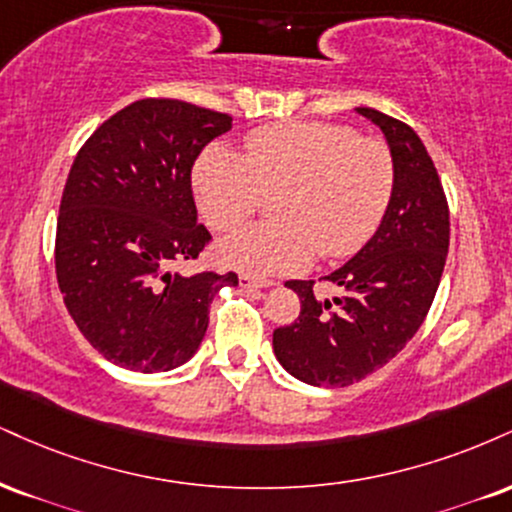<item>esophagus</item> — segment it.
I'll return each instance as SVG.
<instances>
[{"mask_svg":"<svg viewBox=\"0 0 512 512\" xmlns=\"http://www.w3.org/2000/svg\"><path fill=\"white\" fill-rule=\"evenodd\" d=\"M238 283L243 288H269L272 286V281H264V279H255V276L250 274H240L238 276Z\"/></svg>","mask_w":512,"mask_h":512,"instance_id":"34e87169","label":"esophagus"}]
</instances>
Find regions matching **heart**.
Segmentation results:
<instances>
[{
	"mask_svg": "<svg viewBox=\"0 0 512 512\" xmlns=\"http://www.w3.org/2000/svg\"><path fill=\"white\" fill-rule=\"evenodd\" d=\"M279 190L272 224H255L219 243V260L250 276L291 274L312 260L353 255L374 236L393 193V157L372 138L324 121L255 128L245 155L224 145L202 152L193 193L214 231H233Z\"/></svg>",
	"mask_w": 512,
	"mask_h": 512,
	"instance_id": "heart-1",
	"label": "heart"
}]
</instances>
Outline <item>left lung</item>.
Masks as SVG:
<instances>
[{"mask_svg":"<svg viewBox=\"0 0 512 512\" xmlns=\"http://www.w3.org/2000/svg\"><path fill=\"white\" fill-rule=\"evenodd\" d=\"M355 112L384 133L393 193L374 236L324 276L341 288L336 298L319 300L312 281L286 283L300 315L274 331V355L310 386L355 384L405 348L434 303L451 238L446 195L420 135L377 109Z\"/></svg>","mask_w":512,"mask_h":512,"instance_id":"8db88e82","label":"left lung"}]
</instances>
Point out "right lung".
<instances>
[{
	"mask_svg": "<svg viewBox=\"0 0 512 512\" xmlns=\"http://www.w3.org/2000/svg\"><path fill=\"white\" fill-rule=\"evenodd\" d=\"M231 116L181 100H138L90 135L66 178L57 281L80 334L133 372L186 365L207 334L209 305L238 276H183L209 231L197 224L190 171Z\"/></svg>",
	"mask_w": 512,
	"mask_h": 512,
	"instance_id": "right-lung-1",
	"label": "right lung"
}]
</instances>
